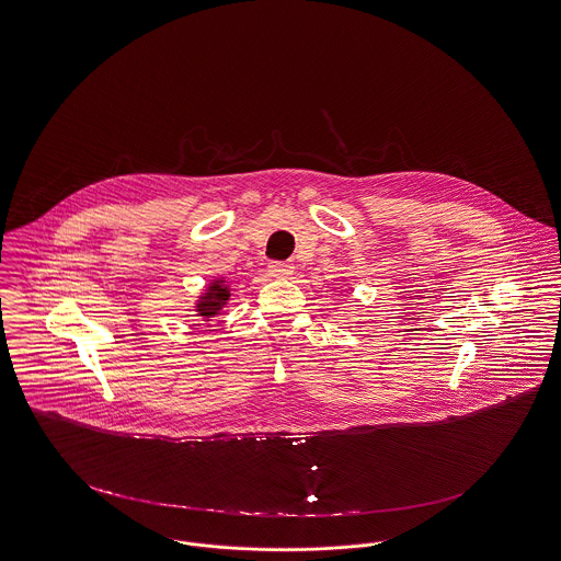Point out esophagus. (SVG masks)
<instances>
[{
    "mask_svg": "<svg viewBox=\"0 0 561 561\" xmlns=\"http://www.w3.org/2000/svg\"><path fill=\"white\" fill-rule=\"evenodd\" d=\"M294 263L289 262H272L267 265V272L274 276V278H289L294 274Z\"/></svg>",
    "mask_w": 561,
    "mask_h": 561,
    "instance_id": "obj_1",
    "label": "esophagus"
}]
</instances>
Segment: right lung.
<instances>
[{"label": "right lung", "mask_w": 561, "mask_h": 561, "mask_svg": "<svg viewBox=\"0 0 561 561\" xmlns=\"http://www.w3.org/2000/svg\"><path fill=\"white\" fill-rule=\"evenodd\" d=\"M229 296H231V289H229V285H227L225 278L213 280V283L204 289V294L195 301V314H197L199 319H204V321H210L213 317H217V314L224 310Z\"/></svg>", "instance_id": "right-lung-1"}]
</instances>
